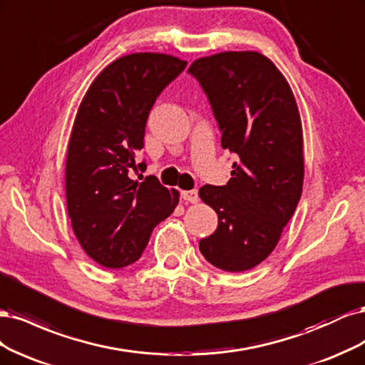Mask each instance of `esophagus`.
<instances>
[{
    "label": "esophagus",
    "mask_w": 365,
    "mask_h": 365,
    "mask_svg": "<svg viewBox=\"0 0 365 365\" xmlns=\"http://www.w3.org/2000/svg\"><path fill=\"white\" fill-rule=\"evenodd\" d=\"M182 198L185 200L186 203H197L198 202V192L195 190H192V191H183L182 192Z\"/></svg>",
    "instance_id": "esophagus-1"
}]
</instances>
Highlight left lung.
Listing matches in <instances>:
<instances>
[{
  "instance_id": "8db88e82",
  "label": "left lung",
  "mask_w": 365,
  "mask_h": 365,
  "mask_svg": "<svg viewBox=\"0 0 365 365\" xmlns=\"http://www.w3.org/2000/svg\"><path fill=\"white\" fill-rule=\"evenodd\" d=\"M202 85L221 145L238 156L227 185L200 187L218 227L200 241L207 262L230 273L259 265L277 245L302 195L303 132L287 78L257 51L200 57L187 69Z\"/></svg>"
}]
</instances>
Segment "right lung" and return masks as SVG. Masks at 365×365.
Wrapping results in <instances>:
<instances>
[{
  "label": "right lung",
  "instance_id": "add662e5",
  "mask_svg": "<svg viewBox=\"0 0 365 365\" xmlns=\"http://www.w3.org/2000/svg\"><path fill=\"white\" fill-rule=\"evenodd\" d=\"M185 66L163 53L123 56L93 78L78 106L65 167L68 215L81 249L106 268L138 261L151 230L179 205L178 190L128 173L138 167L153 104Z\"/></svg>",
  "mask_w": 365,
  "mask_h": 365
}]
</instances>
